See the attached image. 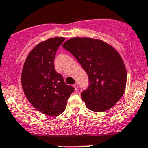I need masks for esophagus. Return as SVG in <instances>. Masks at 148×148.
<instances>
[{"mask_svg":"<svg viewBox=\"0 0 148 148\" xmlns=\"http://www.w3.org/2000/svg\"><path fill=\"white\" fill-rule=\"evenodd\" d=\"M74 88V89H75V90H78V84L77 83H76L75 84H74V86H73Z\"/></svg>","mask_w":148,"mask_h":148,"instance_id":"obj_1","label":"esophagus"}]
</instances>
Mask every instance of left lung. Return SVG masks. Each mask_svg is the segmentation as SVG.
Segmentation results:
<instances>
[{
    "instance_id": "8db88e82",
    "label": "left lung",
    "mask_w": 148,
    "mask_h": 148,
    "mask_svg": "<svg viewBox=\"0 0 148 148\" xmlns=\"http://www.w3.org/2000/svg\"><path fill=\"white\" fill-rule=\"evenodd\" d=\"M62 47L80 63L88 77V86L81 92L88 110L106 111L113 107L124 94L126 69L114 48L98 39L73 38Z\"/></svg>"
}]
</instances>
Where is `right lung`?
<instances>
[{
  "mask_svg": "<svg viewBox=\"0 0 148 148\" xmlns=\"http://www.w3.org/2000/svg\"><path fill=\"white\" fill-rule=\"evenodd\" d=\"M64 40L56 37L37 45L27 56L22 73V88L29 103L52 116L65 110L68 98L74 91L57 72L53 62L57 50Z\"/></svg>",
  "mask_w": 148,
  "mask_h": 148,
  "instance_id": "right-lung-1",
  "label": "right lung"
}]
</instances>
